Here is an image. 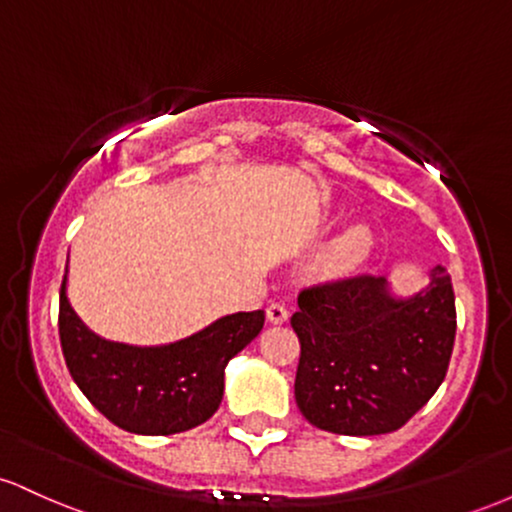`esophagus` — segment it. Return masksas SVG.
<instances>
[{
	"label": "esophagus",
	"mask_w": 512,
	"mask_h": 512,
	"mask_svg": "<svg viewBox=\"0 0 512 512\" xmlns=\"http://www.w3.org/2000/svg\"><path fill=\"white\" fill-rule=\"evenodd\" d=\"M267 320L274 322V325H281V322L289 320V310H286V305L279 301L269 303L267 305Z\"/></svg>",
	"instance_id": "1"
}]
</instances>
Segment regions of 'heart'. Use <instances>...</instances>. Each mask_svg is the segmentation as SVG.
Wrapping results in <instances>:
<instances>
[{
  "instance_id": "1",
  "label": "heart",
  "mask_w": 512,
  "mask_h": 512,
  "mask_svg": "<svg viewBox=\"0 0 512 512\" xmlns=\"http://www.w3.org/2000/svg\"><path fill=\"white\" fill-rule=\"evenodd\" d=\"M370 250H373V233L366 226H351L349 231H344L337 240H332L330 248L320 255L315 269L322 276H346L356 272L363 262L368 260Z\"/></svg>"
}]
</instances>
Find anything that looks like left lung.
Segmentation results:
<instances>
[{
    "mask_svg": "<svg viewBox=\"0 0 512 512\" xmlns=\"http://www.w3.org/2000/svg\"><path fill=\"white\" fill-rule=\"evenodd\" d=\"M301 342L296 404L310 424L339 436L402 428L448 373L457 313L450 274L395 298L383 276L356 274L298 293L291 317Z\"/></svg>",
    "mask_w": 512,
    "mask_h": 512,
    "instance_id": "1",
    "label": "left lung"
}]
</instances>
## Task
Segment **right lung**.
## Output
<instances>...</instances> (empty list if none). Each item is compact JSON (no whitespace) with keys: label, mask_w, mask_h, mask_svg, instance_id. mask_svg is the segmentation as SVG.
I'll return each mask as SVG.
<instances>
[{"label":"right lung","mask_w":512,"mask_h":512,"mask_svg":"<svg viewBox=\"0 0 512 512\" xmlns=\"http://www.w3.org/2000/svg\"><path fill=\"white\" fill-rule=\"evenodd\" d=\"M264 327V310L226 315L166 346H129L98 337L60 289V342L74 383L108 421L139 436L190 431L214 416L223 370Z\"/></svg>","instance_id":"right-lung-1"}]
</instances>
